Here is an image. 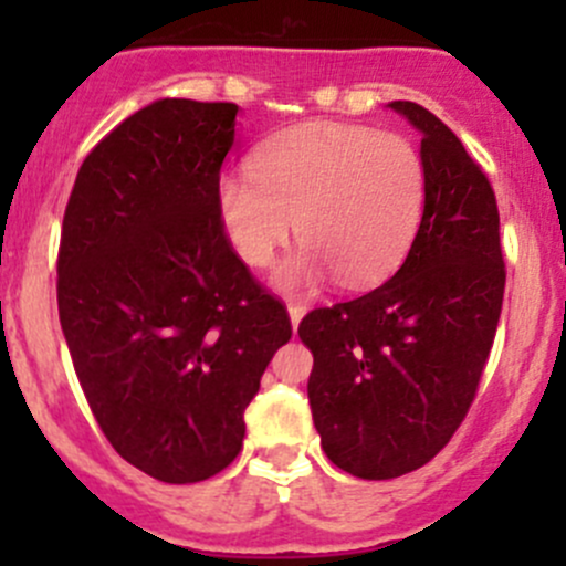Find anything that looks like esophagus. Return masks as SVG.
I'll return each mask as SVG.
<instances>
[{
  "label": "esophagus",
  "instance_id": "esophagus-1",
  "mask_svg": "<svg viewBox=\"0 0 566 566\" xmlns=\"http://www.w3.org/2000/svg\"><path fill=\"white\" fill-rule=\"evenodd\" d=\"M287 315H290V323H293V331H295L306 315V306L304 304H287Z\"/></svg>",
  "mask_w": 566,
  "mask_h": 566
}]
</instances>
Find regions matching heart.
Here are the masks:
<instances>
[{
  "mask_svg": "<svg viewBox=\"0 0 566 566\" xmlns=\"http://www.w3.org/2000/svg\"><path fill=\"white\" fill-rule=\"evenodd\" d=\"M251 169L219 177L216 210L230 247L251 268L271 265L295 221L304 247L273 273L284 293L315 287L331 273L345 287L384 282L424 213V158L399 134L306 123L268 139Z\"/></svg>",
  "mask_w": 566,
  "mask_h": 566,
  "instance_id": "obj_1",
  "label": "heart"
}]
</instances>
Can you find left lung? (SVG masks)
I'll return each mask as SVG.
<instances>
[{
  "instance_id": "8db88e82",
  "label": "left lung",
  "mask_w": 566,
  "mask_h": 566,
  "mask_svg": "<svg viewBox=\"0 0 566 566\" xmlns=\"http://www.w3.org/2000/svg\"><path fill=\"white\" fill-rule=\"evenodd\" d=\"M389 106L421 134L419 230L389 282L298 325L323 452L358 479L402 476L447 447L476 397L506 282L490 180L436 114Z\"/></svg>"
}]
</instances>
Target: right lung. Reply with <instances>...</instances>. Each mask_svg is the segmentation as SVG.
Masks as SVG:
<instances>
[{
    "instance_id": "obj_1",
    "label": "right lung",
    "mask_w": 566,
    "mask_h": 566,
    "mask_svg": "<svg viewBox=\"0 0 566 566\" xmlns=\"http://www.w3.org/2000/svg\"><path fill=\"white\" fill-rule=\"evenodd\" d=\"M235 117L188 98L139 108L84 158L62 221L56 304L78 384L119 458L167 484L238 458L243 410L293 336L216 210Z\"/></svg>"
}]
</instances>
